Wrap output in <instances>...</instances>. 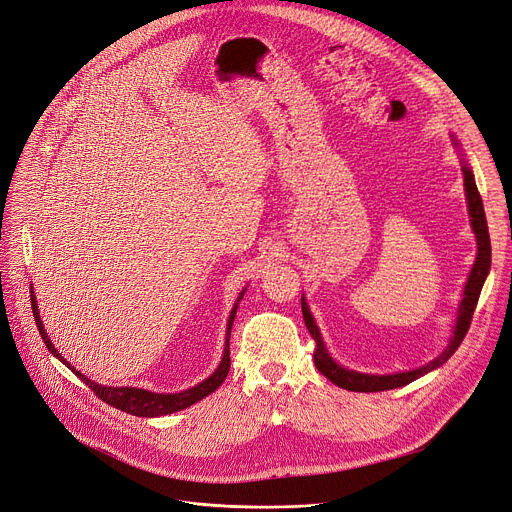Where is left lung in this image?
Wrapping results in <instances>:
<instances>
[{
	"label": "left lung",
	"instance_id": "obj_1",
	"mask_svg": "<svg viewBox=\"0 0 512 512\" xmlns=\"http://www.w3.org/2000/svg\"><path fill=\"white\" fill-rule=\"evenodd\" d=\"M463 183H466V196H468V206H470V216H472V228L474 235L478 241V255H476V263L470 271L468 284L463 288V300L459 304L457 310V320H455V331L453 337L447 345V349L433 359L431 363L412 369V371H404V374H394V376H367V374H357V371H349L345 367H341L339 363L333 361V357L329 355L327 347H324L320 333L316 329V322L302 298V314H304V322L306 329L310 333V337L314 339V365L320 371V374L327 376L333 384H337L339 388L351 390V392H384V390H392V388H400L406 386L410 382H414L416 378H421L429 371L441 367L461 345V341L466 339V333L470 331V324L474 318V310L482 292V286L486 282V275L490 271V259H492V249H490V235H488V224H486V214H484V204H482V196L476 188V179L470 167L463 165Z\"/></svg>",
	"mask_w": 512,
	"mask_h": 512
}]
</instances>
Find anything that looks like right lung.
I'll return each instance as SVG.
<instances>
[{
    "mask_svg": "<svg viewBox=\"0 0 512 512\" xmlns=\"http://www.w3.org/2000/svg\"><path fill=\"white\" fill-rule=\"evenodd\" d=\"M243 296V294H241ZM239 296V300H241ZM30 302H32V312H34V320H36V327H38V333L42 337V341L46 343V349H49L55 357H59L67 367H71L67 363V359L61 357V353L55 349V345L51 343L49 335H46L44 327H42V320H40V314H38V306H36V298H34V292H30ZM235 314H237V306L232 308L230 316H228V327H226V347H224V355H222V361L218 365V369L214 371V374L204 380L202 384L185 390V392H179V394H155V392H149V390H141V388H108V386H100L96 382H91L87 378H83L79 371H75V376H79L85 386H89V390L94 392L100 400H104L106 404L122 410V412H130L134 416H163V414H171V412H177V410H183L188 408L192 404H196L198 400L206 398L208 394H212L228 376V369H230V347H228V341H230V329H232V320H235Z\"/></svg>",
    "mask_w": 512,
    "mask_h": 512,
    "instance_id": "right-lung-1",
    "label": "right lung"
}]
</instances>
